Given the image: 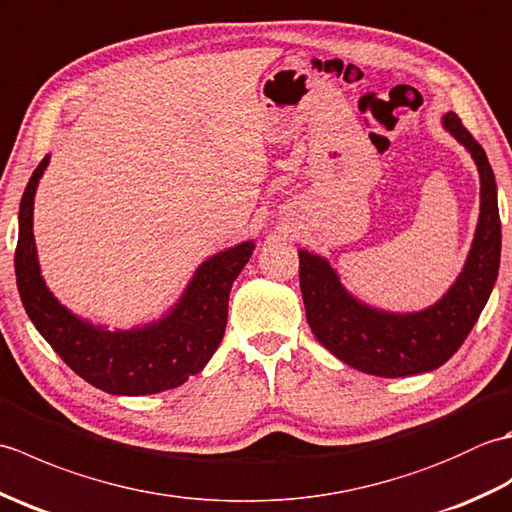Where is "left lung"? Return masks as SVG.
I'll use <instances>...</instances> for the list:
<instances>
[{
    "instance_id": "left-lung-1",
    "label": "left lung",
    "mask_w": 512,
    "mask_h": 512,
    "mask_svg": "<svg viewBox=\"0 0 512 512\" xmlns=\"http://www.w3.org/2000/svg\"><path fill=\"white\" fill-rule=\"evenodd\" d=\"M442 127L469 151L480 173V217L462 273L431 306L391 312L354 297L323 255L299 248V284L317 341L358 372L398 378L431 372L460 350L491 297L502 255L497 184L482 145L453 112Z\"/></svg>"
}]
</instances>
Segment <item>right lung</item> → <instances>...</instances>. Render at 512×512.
I'll return each instance as SVG.
<instances>
[{"label":"right lung","mask_w":512,"mask_h":512,"mask_svg":"<svg viewBox=\"0 0 512 512\" xmlns=\"http://www.w3.org/2000/svg\"><path fill=\"white\" fill-rule=\"evenodd\" d=\"M48 162L50 156L32 171L19 204L15 275L30 321L65 365L107 394L147 396L187 383L189 376L202 372L222 343L228 295L253 255L255 242L246 239L204 259L160 319L129 330H107V325L65 308L41 275L32 220L35 193Z\"/></svg>","instance_id":"obj_1"}]
</instances>
